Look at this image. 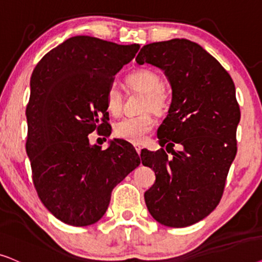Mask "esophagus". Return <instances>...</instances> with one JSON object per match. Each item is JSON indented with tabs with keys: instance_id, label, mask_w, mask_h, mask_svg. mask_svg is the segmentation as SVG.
Instances as JSON below:
<instances>
[{
	"instance_id": "34e87169",
	"label": "esophagus",
	"mask_w": 262,
	"mask_h": 262,
	"mask_svg": "<svg viewBox=\"0 0 262 262\" xmlns=\"http://www.w3.org/2000/svg\"><path fill=\"white\" fill-rule=\"evenodd\" d=\"M141 149H142V147H140V146H135V151L138 152V155H140Z\"/></svg>"
}]
</instances>
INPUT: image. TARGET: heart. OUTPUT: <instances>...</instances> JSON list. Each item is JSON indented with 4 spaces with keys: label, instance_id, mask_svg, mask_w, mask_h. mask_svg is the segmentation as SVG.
Segmentation results:
<instances>
[{
    "label": "heart",
    "instance_id": "heart-1",
    "mask_svg": "<svg viewBox=\"0 0 262 262\" xmlns=\"http://www.w3.org/2000/svg\"><path fill=\"white\" fill-rule=\"evenodd\" d=\"M125 83L132 90L145 93L144 110H153L156 114H163L167 110L169 100L167 95L163 90L162 78L156 72L149 69H138L130 73L125 79ZM123 98L117 87L111 86L106 91L105 105L113 116H118L122 111ZM156 125V121L149 113L142 114L140 116L127 117L115 124L114 134L118 139L130 142L134 145H140L145 138L151 133Z\"/></svg>",
    "mask_w": 262,
    "mask_h": 262
}]
</instances>
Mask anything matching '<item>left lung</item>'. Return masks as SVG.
Returning <instances> with one entry per match:
<instances>
[{"instance_id":"obj_1","label":"left lung","mask_w":262,"mask_h":262,"mask_svg":"<svg viewBox=\"0 0 262 262\" xmlns=\"http://www.w3.org/2000/svg\"><path fill=\"white\" fill-rule=\"evenodd\" d=\"M135 61L162 69L172 89L169 114L157 135L173 156L163 148L140 155L156 173L145 193L146 206L160 224L193 225L218 206L235 159L241 118L235 83L213 56L188 39L144 45Z\"/></svg>"}]
</instances>
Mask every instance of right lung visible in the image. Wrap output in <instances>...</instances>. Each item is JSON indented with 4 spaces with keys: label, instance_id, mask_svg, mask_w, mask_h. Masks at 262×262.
<instances>
[{
    "label": "right lung",
    "instance_id": "1",
    "mask_svg": "<svg viewBox=\"0 0 262 262\" xmlns=\"http://www.w3.org/2000/svg\"><path fill=\"white\" fill-rule=\"evenodd\" d=\"M139 48L75 36L49 51L33 69L26 152L38 196L66 224L98 222L116 184L140 164L127 141L115 139L102 151L89 140L93 130L110 135L106 91Z\"/></svg>",
    "mask_w": 262,
    "mask_h": 262
}]
</instances>
